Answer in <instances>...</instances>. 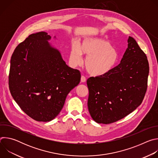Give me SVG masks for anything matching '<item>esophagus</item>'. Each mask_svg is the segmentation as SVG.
<instances>
[{
    "label": "esophagus",
    "mask_w": 158,
    "mask_h": 158,
    "mask_svg": "<svg viewBox=\"0 0 158 158\" xmlns=\"http://www.w3.org/2000/svg\"><path fill=\"white\" fill-rule=\"evenodd\" d=\"M81 81L82 82H84L86 81V78L85 77V76H81Z\"/></svg>",
    "instance_id": "esophagus-1"
}]
</instances>
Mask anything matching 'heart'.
<instances>
[{
	"label": "heart",
	"instance_id": "obj_1",
	"mask_svg": "<svg viewBox=\"0 0 158 158\" xmlns=\"http://www.w3.org/2000/svg\"><path fill=\"white\" fill-rule=\"evenodd\" d=\"M82 55L87 57L85 61L87 72L93 76H99L109 73L114 68L119 59L116 49L110 42L101 37H86L80 46L73 44L70 61L74 66L82 63Z\"/></svg>",
	"mask_w": 158,
	"mask_h": 158
}]
</instances>
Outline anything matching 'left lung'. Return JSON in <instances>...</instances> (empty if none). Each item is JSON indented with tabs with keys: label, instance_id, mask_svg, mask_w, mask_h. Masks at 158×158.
Wrapping results in <instances>:
<instances>
[{
	"label": "left lung",
	"instance_id": "left-lung-1",
	"mask_svg": "<svg viewBox=\"0 0 158 158\" xmlns=\"http://www.w3.org/2000/svg\"><path fill=\"white\" fill-rule=\"evenodd\" d=\"M119 64L109 73L87 80V106L98 123L116 122L143 102L148 87L149 63L145 53L132 37Z\"/></svg>",
	"mask_w": 158,
	"mask_h": 158
}]
</instances>
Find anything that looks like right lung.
<instances>
[{
	"label": "right lung",
	"mask_w": 158,
	"mask_h": 158,
	"mask_svg": "<svg viewBox=\"0 0 158 158\" xmlns=\"http://www.w3.org/2000/svg\"><path fill=\"white\" fill-rule=\"evenodd\" d=\"M46 32L32 34L15 49L10 59L9 89L20 109L37 121L54 119L66 97L81 81L49 43Z\"/></svg>",
	"instance_id": "1"
}]
</instances>
